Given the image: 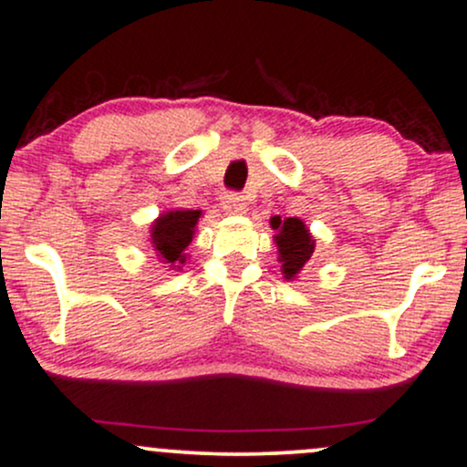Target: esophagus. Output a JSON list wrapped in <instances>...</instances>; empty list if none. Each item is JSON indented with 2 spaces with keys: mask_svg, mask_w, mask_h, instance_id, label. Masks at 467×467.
Wrapping results in <instances>:
<instances>
[{
  "mask_svg": "<svg viewBox=\"0 0 467 467\" xmlns=\"http://www.w3.org/2000/svg\"><path fill=\"white\" fill-rule=\"evenodd\" d=\"M222 206L228 215H244V211H245L244 197H241L239 192H223Z\"/></svg>",
  "mask_w": 467,
  "mask_h": 467,
  "instance_id": "1",
  "label": "esophagus"
}]
</instances>
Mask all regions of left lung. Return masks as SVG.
<instances>
[{
	"mask_svg": "<svg viewBox=\"0 0 467 467\" xmlns=\"http://www.w3.org/2000/svg\"><path fill=\"white\" fill-rule=\"evenodd\" d=\"M270 228L275 230V244L278 250V264H281V272L287 281H294L301 275V270L312 259L316 239L305 226L303 219L298 217H285L281 219L278 215L270 217Z\"/></svg>",
	"mask_w": 467,
	"mask_h": 467,
	"instance_id": "obj_1",
	"label": "left lung"
}]
</instances>
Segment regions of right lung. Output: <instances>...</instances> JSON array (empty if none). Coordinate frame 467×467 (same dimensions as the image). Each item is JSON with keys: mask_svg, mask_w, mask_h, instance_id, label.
I'll return each instance as SVG.
<instances>
[{"mask_svg": "<svg viewBox=\"0 0 467 467\" xmlns=\"http://www.w3.org/2000/svg\"><path fill=\"white\" fill-rule=\"evenodd\" d=\"M202 211H166L151 223L149 230V244L155 259L162 261L164 265L180 270L186 264V248L195 237V226L200 222Z\"/></svg>", "mask_w": 467, "mask_h": 467, "instance_id": "add662e5", "label": "right lung"}]
</instances>
